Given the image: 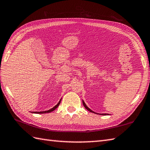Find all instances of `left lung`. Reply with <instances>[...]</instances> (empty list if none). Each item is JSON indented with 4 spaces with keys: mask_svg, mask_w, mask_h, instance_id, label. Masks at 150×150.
I'll use <instances>...</instances> for the list:
<instances>
[{
    "mask_svg": "<svg viewBox=\"0 0 150 150\" xmlns=\"http://www.w3.org/2000/svg\"><path fill=\"white\" fill-rule=\"evenodd\" d=\"M82 104H83V105H84V106L85 107V108L86 110H88L89 111H90V112H92V113H96L95 112H94L93 111H92L91 110H90V108H89L87 106H86V104H85V103L84 102V100H82ZM99 115H108V114H106V113H101V114H99Z\"/></svg>",
    "mask_w": 150,
    "mask_h": 150,
    "instance_id": "left-lung-1",
    "label": "left lung"
}]
</instances>
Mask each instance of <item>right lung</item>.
I'll list each match as a JSON object with an SVG mask.
<instances>
[{
    "label": "right lung",
    "instance_id": "1",
    "mask_svg": "<svg viewBox=\"0 0 150 150\" xmlns=\"http://www.w3.org/2000/svg\"><path fill=\"white\" fill-rule=\"evenodd\" d=\"M61 99H62V98H61ZM61 99H60V100H59L58 104H57L56 105V106H55L53 108H52V109H50V110H47V111H34V112H32V113H40V114H41V113H50V112H52V111L55 110L56 109V108L59 106V104H60V101H61Z\"/></svg>",
    "mask_w": 150,
    "mask_h": 150
}]
</instances>
